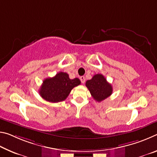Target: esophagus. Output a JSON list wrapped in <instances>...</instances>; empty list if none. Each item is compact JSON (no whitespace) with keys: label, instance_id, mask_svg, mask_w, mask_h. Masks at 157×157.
Listing matches in <instances>:
<instances>
[{"label":"esophagus","instance_id":"34e87169","mask_svg":"<svg viewBox=\"0 0 157 157\" xmlns=\"http://www.w3.org/2000/svg\"><path fill=\"white\" fill-rule=\"evenodd\" d=\"M79 79H80L82 83L84 84V82H85V78H84V76H81L80 78H79Z\"/></svg>","mask_w":157,"mask_h":157}]
</instances>
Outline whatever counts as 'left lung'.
<instances>
[{"mask_svg": "<svg viewBox=\"0 0 157 157\" xmlns=\"http://www.w3.org/2000/svg\"><path fill=\"white\" fill-rule=\"evenodd\" d=\"M86 86L94 99L98 102L105 100L112 94V86L102 74H96L92 79L87 80Z\"/></svg>", "mask_w": 157, "mask_h": 157, "instance_id": "left-lung-1", "label": "left lung"}]
</instances>
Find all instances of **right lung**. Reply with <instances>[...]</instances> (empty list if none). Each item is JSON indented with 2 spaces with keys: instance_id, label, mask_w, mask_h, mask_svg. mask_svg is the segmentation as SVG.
I'll use <instances>...</instances> for the list:
<instances>
[{
  "instance_id": "obj_1",
  "label": "right lung",
  "mask_w": 157,
  "mask_h": 157,
  "mask_svg": "<svg viewBox=\"0 0 157 157\" xmlns=\"http://www.w3.org/2000/svg\"><path fill=\"white\" fill-rule=\"evenodd\" d=\"M80 84L78 78L71 79L66 73L59 72L53 78L44 79L39 89V94L50 102H62L66 99L74 87Z\"/></svg>"
}]
</instances>
